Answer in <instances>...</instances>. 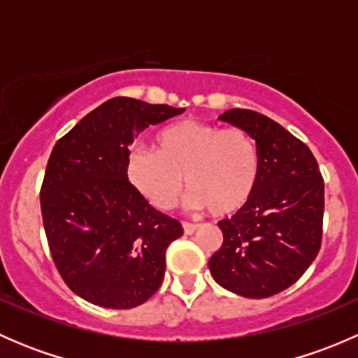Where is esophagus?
Returning <instances> with one entry per match:
<instances>
[{
    "mask_svg": "<svg viewBox=\"0 0 358 358\" xmlns=\"http://www.w3.org/2000/svg\"><path fill=\"white\" fill-rule=\"evenodd\" d=\"M182 227H183V232H185L187 236H190V234H194L197 229H199L197 223H190V222H183Z\"/></svg>",
    "mask_w": 358,
    "mask_h": 358,
    "instance_id": "34e87169",
    "label": "esophagus"
}]
</instances>
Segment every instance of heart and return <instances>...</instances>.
I'll list each match as a JSON object with an SVG mask.
<instances>
[{"mask_svg": "<svg viewBox=\"0 0 358 358\" xmlns=\"http://www.w3.org/2000/svg\"><path fill=\"white\" fill-rule=\"evenodd\" d=\"M258 150L239 126L183 119L154 136V150H129L124 175L129 185L154 208L171 209L182 196L183 178L189 204L229 216L248 204L258 182Z\"/></svg>", "mask_w": 358, "mask_h": 358, "instance_id": "1", "label": "heart"}]
</instances>
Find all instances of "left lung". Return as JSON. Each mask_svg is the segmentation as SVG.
I'll return each mask as SVG.
<instances>
[{"mask_svg": "<svg viewBox=\"0 0 358 358\" xmlns=\"http://www.w3.org/2000/svg\"><path fill=\"white\" fill-rule=\"evenodd\" d=\"M220 119L256 140L259 171L248 204L218 223L223 244L209 270L225 289L268 298L292 286L319 255L324 178L312 150L279 122L249 109Z\"/></svg>", "mask_w": 358, "mask_h": 358, "instance_id": "8db88e82", "label": "left lung"}]
</instances>
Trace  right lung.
<instances>
[{
	"label": "right lung",
	"instance_id": "add662e5",
	"mask_svg": "<svg viewBox=\"0 0 358 358\" xmlns=\"http://www.w3.org/2000/svg\"><path fill=\"white\" fill-rule=\"evenodd\" d=\"M185 109L115 96L86 114L53 147L41 215L67 287L93 305L128 310L161 287L178 220L157 211L124 175L133 140Z\"/></svg>",
	"mask_w": 358,
	"mask_h": 358
}]
</instances>
